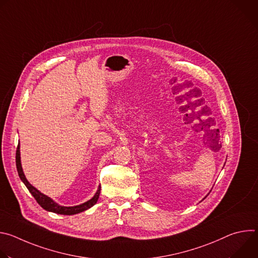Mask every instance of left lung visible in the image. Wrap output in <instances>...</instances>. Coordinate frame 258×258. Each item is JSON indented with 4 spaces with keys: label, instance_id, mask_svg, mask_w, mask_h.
Masks as SVG:
<instances>
[{
    "label": "left lung",
    "instance_id": "left-lung-1",
    "mask_svg": "<svg viewBox=\"0 0 258 258\" xmlns=\"http://www.w3.org/2000/svg\"><path fill=\"white\" fill-rule=\"evenodd\" d=\"M205 198H206V196H205V197H204V198H203V200H204V199H205Z\"/></svg>",
    "mask_w": 258,
    "mask_h": 258
}]
</instances>
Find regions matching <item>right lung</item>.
I'll list each match as a JSON object with an SVG mask.
<instances>
[{"mask_svg": "<svg viewBox=\"0 0 258 258\" xmlns=\"http://www.w3.org/2000/svg\"><path fill=\"white\" fill-rule=\"evenodd\" d=\"M16 167H17V171L19 174L20 179L23 181L24 185L26 186V188L28 189V191L30 192V194L34 197V199L36 200L45 210L47 211H51L54 213H58V214H63V215H72V214H77L80 212H83L89 208H91L92 206H94L100 196V192H101V186L98 187V190L96 192V194L93 196L92 199H90L89 201L77 205V206H62L59 205L58 203H56L53 199H51L49 196L43 194L42 192H40L38 189L34 188L31 183L26 179L22 166H21V159H20V145L18 144L17 150H16Z\"/></svg>", "mask_w": 258, "mask_h": 258, "instance_id": "right-lung-1", "label": "right lung"}]
</instances>
